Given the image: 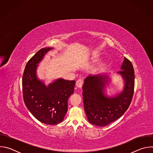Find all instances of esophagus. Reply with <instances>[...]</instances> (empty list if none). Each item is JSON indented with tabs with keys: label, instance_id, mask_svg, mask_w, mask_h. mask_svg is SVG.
<instances>
[{
	"label": "esophagus",
	"instance_id": "34e87169",
	"mask_svg": "<svg viewBox=\"0 0 153 153\" xmlns=\"http://www.w3.org/2000/svg\"><path fill=\"white\" fill-rule=\"evenodd\" d=\"M76 85L77 88H82V85H83V80L81 79L77 80L76 81Z\"/></svg>",
	"mask_w": 153,
	"mask_h": 153
}]
</instances>
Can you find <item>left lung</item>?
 Masks as SVG:
<instances>
[{"instance_id":"obj_1","label":"left lung","mask_w":153,"mask_h":153,"mask_svg":"<svg viewBox=\"0 0 153 153\" xmlns=\"http://www.w3.org/2000/svg\"><path fill=\"white\" fill-rule=\"evenodd\" d=\"M120 70L116 73L122 79V90L108 95L107 88L111 85V75L99 74L90 76L82 86L84 110L89 122L105 126L119 119L131 102L134 88V71L128 59L124 57Z\"/></svg>"}]
</instances>
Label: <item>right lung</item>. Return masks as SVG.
<instances>
[{"label":"right lung","mask_w":153,"mask_h":153,"mask_svg":"<svg viewBox=\"0 0 153 153\" xmlns=\"http://www.w3.org/2000/svg\"><path fill=\"white\" fill-rule=\"evenodd\" d=\"M53 50L47 47L37 51L28 62L22 79L24 100L28 110L40 122L52 125L63 121L76 83L74 80L58 78L46 85L38 77L39 64Z\"/></svg>","instance_id":"1"}]
</instances>
